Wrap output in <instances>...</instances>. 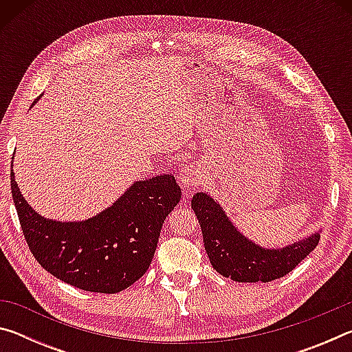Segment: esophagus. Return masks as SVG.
I'll list each match as a JSON object with an SVG mask.
<instances>
[{
  "label": "esophagus",
  "instance_id": "1",
  "mask_svg": "<svg viewBox=\"0 0 352 352\" xmlns=\"http://www.w3.org/2000/svg\"><path fill=\"white\" fill-rule=\"evenodd\" d=\"M178 182L184 189V192L190 194V190L195 189L201 182V170L195 164H184L183 169L178 175Z\"/></svg>",
  "mask_w": 352,
  "mask_h": 352
}]
</instances>
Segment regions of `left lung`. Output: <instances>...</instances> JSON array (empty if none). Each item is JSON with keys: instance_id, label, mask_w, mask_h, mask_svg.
<instances>
[{"instance_id": "1", "label": "left lung", "mask_w": 352, "mask_h": 352, "mask_svg": "<svg viewBox=\"0 0 352 352\" xmlns=\"http://www.w3.org/2000/svg\"><path fill=\"white\" fill-rule=\"evenodd\" d=\"M190 206L199 219L211 265L237 283H270L283 278L318 245L317 233L283 250L261 248L243 237L206 194H195Z\"/></svg>"}]
</instances>
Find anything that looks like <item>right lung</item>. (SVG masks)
Listing matches in <instances>:
<instances>
[{"label":"right lung","mask_w":352,"mask_h":352,"mask_svg":"<svg viewBox=\"0 0 352 352\" xmlns=\"http://www.w3.org/2000/svg\"><path fill=\"white\" fill-rule=\"evenodd\" d=\"M10 189L23 236L38 264L63 283L98 294H118L144 275L164 219L182 199L174 175H158L133 183L96 217L62 223L28 205L14 170Z\"/></svg>","instance_id":"1"}]
</instances>
